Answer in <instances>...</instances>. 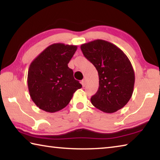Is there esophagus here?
I'll list each match as a JSON object with an SVG mask.
<instances>
[{
	"label": "esophagus",
	"mask_w": 160,
	"mask_h": 160,
	"mask_svg": "<svg viewBox=\"0 0 160 160\" xmlns=\"http://www.w3.org/2000/svg\"><path fill=\"white\" fill-rule=\"evenodd\" d=\"M81 84H82V85L83 86V87H85V85H86V84H87V81H86V80H82V81H81Z\"/></svg>",
	"instance_id": "34e87169"
}]
</instances>
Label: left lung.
Instances as JSON below:
<instances>
[{
  "label": "left lung",
  "mask_w": 160,
  "mask_h": 160,
  "mask_svg": "<svg viewBox=\"0 0 160 160\" xmlns=\"http://www.w3.org/2000/svg\"><path fill=\"white\" fill-rule=\"evenodd\" d=\"M80 48L99 75V88L91 97L92 104L105 113L117 112L133 92L135 73L131 61L116 45L102 39L82 44Z\"/></svg>",
  "instance_id": "left-lung-1"
}]
</instances>
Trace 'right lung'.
Here are the masks:
<instances>
[{
    "label": "right lung",
    "instance_id": "obj_1",
    "mask_svg": "<svg viewBox=\"0 0 160 160\" xmlns=\"http://www.w3.org/2000/svg\"><path fill=\"white\" fill-rule=\"evenodd\" d=\"M77 46L53 44L32 62L28 85L29 94L37 106L53 113L66 107L75 91L82 88L68 66Z\"/></svg>",
    "mask_w": 160,
    "mask_h": 160
}]
</instances>
